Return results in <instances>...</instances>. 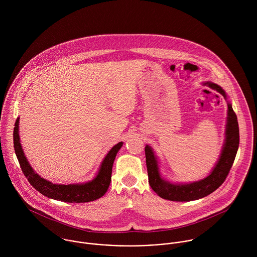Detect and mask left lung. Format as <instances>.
<instances>
[{
  "label": "left lung",
  "mask_w": 257,
  "mask_h": 257,
  "mask_svg": "<svg viewBox=\"0 0 257 257\" xmlns=\"http://www.w3.org/2000/svg\"><path fill=\"white\" fill-rule=\"evenodd\" d=\"M212 89L218 91L223 98L226 99L224 91L214 83H205ZM227 122L225 131V143L222 148L220 159L213 169L212 173L205 179L191 184H171L163 180L158 171V164L156 157L149 146L146 147L148 182L152 190L161 198L178 201L189 202L198 200L208 196L216 191L224 182L229 170L233 164L238 145H239V130L235 112L232 110L230 104H227Z\"/></svg>",
  "instance_id": "obj_1"
}]
</instances>
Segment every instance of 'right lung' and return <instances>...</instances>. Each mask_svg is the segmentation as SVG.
<instances>
[{"instance_id":"obj_1","label":"right lung","mask_w":257,"mask_h":257,"mask_svg":"<svg viewBox=\"0 0 257 257\" xmlns=\"http://www.w3.org/2000/svg\"><path fill=\"white\" fill-rule=\"evenodd\" d=\"M19 118L20 117L17 118L14 128V148L23 173L25 174L30 184L35 187V189H37V191L48 198L66 203L91 202L105 195L110 186L111 168L115 155L122 146V143H118L110 149L102 162L98 175L91 182L86 184L57 185L46 181L45 179L38 176L29 164L20 143Z\"/></svg>"}]
</instances>
